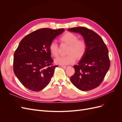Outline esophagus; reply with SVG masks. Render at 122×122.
Returning a JSON list of instances; mask_svg holds the SVG:
<instances>
[{"label":"esophagus","instance_id":"1","mask_svg":"<svg viewBox=\"0 0 122 122\" xmlns=\"http://www.w3.org/2000/svg\"><path fill=\"white\" fill-rule=\"evenodd\" d=\"M61 67L63 68L64 69H66V68H68V66H61Z\"/></svg>","mask_w":122,"mask_h":122}]
</instances>
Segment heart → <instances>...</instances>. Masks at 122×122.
Returning <instances> with one entry per match:
<instances>
[{
  "instance_id": "b5f03b06",
  "label": "heart",
  "mask_w": 122,
  "mask_h": 122,
  "mask_svg": "<svg viewBox=\"0 0 122 122\" xmlns=\"http://www.w3.org/2000/svg\"><path fill=\"white\" fill-rule=\"evenodd\" d=\"M61 40L67 45H69L67 53L68 55L64 56H60L55 59V64L61 65H67L74 63L76 60L82 58L86 54L87 50V44L83 39H78V36L71 32H67L62 35ZM49 51L53 56L58 55V45L53 41L49 46Z\"/></svg>"
}]
</instances>
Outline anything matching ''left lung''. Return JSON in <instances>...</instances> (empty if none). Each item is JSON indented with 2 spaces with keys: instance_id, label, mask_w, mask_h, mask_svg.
Instances as JSON below:
<instances>
[{
  "instance_id": "left-lung-1",
  "label": "left lung",
  "mask_w": 122,
  "mask_h": 122,
  "mask_svg": "<svg viewBox=\"0 0 122 122\" xmlns=\"http://www.w3.org/2000/svg\"><path fill=\"white\" fill-rule=\"evenodd\" d=\"M68 30L82 35L87 44L86 54L78 65L73 66L75 73L70 80L81 91L93 90L102 83L109 69L107 48L100 36L90 29L77 27Z\"/></svg>"
}]
</instances>
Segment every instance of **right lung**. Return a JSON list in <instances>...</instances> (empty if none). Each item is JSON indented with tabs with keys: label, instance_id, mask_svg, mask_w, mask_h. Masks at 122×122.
Masks as SVG:
<instances>
[{
	"label": "right lung",
	"instance_id": "right-lung-1",
	"mask_svg": "<svg viewBox=\"0 0 122 122\" xmlns=\"http://www.w3.org/2000/svg\"><path fill=\"white\" fill-rule=\"evenodd\" d=\"M64 31L63 28H41L30 33L21 41L14 53L13 70L26 88L39 92L49 83L57 66L52 65L49 46Z\"/></svg>",
	"mask_w": 122,
	"mask_h": 122
}]
</instances>
